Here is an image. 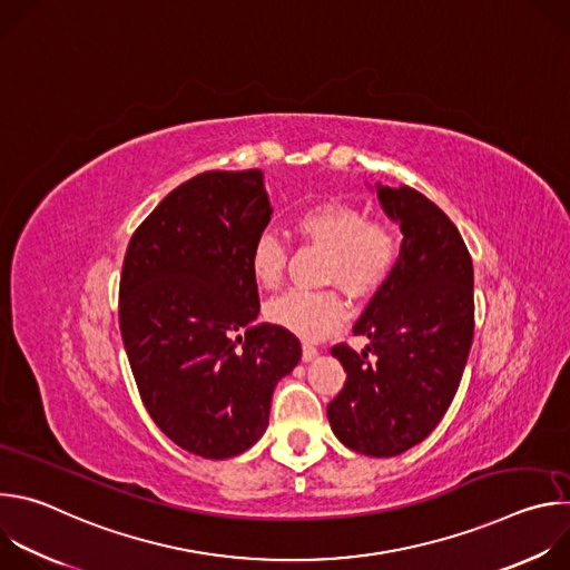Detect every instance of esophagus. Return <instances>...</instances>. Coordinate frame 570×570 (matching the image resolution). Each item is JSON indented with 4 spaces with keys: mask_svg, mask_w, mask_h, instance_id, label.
<instances>
[{
    "mask_svg": "<svg viewBox=\"0 0 570 570\" xmlns=\"http://www.w3.org/2000/svg\"><path fill=\"white\" fill-rule=\"evenodd\" d=\"M315 356H317V350H315L313 345H304V347H302V361H304V363L313 361Z\"/></svg>",
    "mask_w": 570,
    "mask_h": 570,
    "instance_id": "34e87169",
    "label": "esophagus"
}]
</instances>
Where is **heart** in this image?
<instances>
[{"label":"heart","mask_w":570,"mask_h":570,"mask_svg":"<svg viewBox=\"0 0 570 570\" xmlns=\"http://www.w3.org/2000/svg\"><path fill=\"white\" fill-rule=\"evenodd\" d=\"M295 234L324 250L322 282L338 284L347 295L365 299L379 293L396 268L401 240L383 218L352 200H317L293 216ZM250 273L264 288H277L284 279L288 250L284 243L262 232L250 246ZM268 322L302 341H322L336 334L347 320V304L338 291H288L264 308Z\"/></svg>","instance_id":"b5f03b06"}]
</instances>
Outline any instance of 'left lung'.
<instances>
[{"instance_id": "left-lung-1", "label": "left lung", "mask_w": 570, "mask_h": 570, "mask_svg": "<svg viewBox=\"0 0 570 570\" xmlns=\"http://www.w3.org/2000/svg\"><path fill=\"white\" fill-rule=\"evenodd\" d=\"M403 232L399 262L354 324L370 345L332 347L347 379L327 405L336 438L390 458L420 444L458 392L473 338V264L453 220L411 187H379Z\"/></svg>"}]
</instances>
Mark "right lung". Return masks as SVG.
<instances>
[{
  "instance_id": "obj_1",
  "label": "right lung",
  "mask_w": 570,
  "mask_h": 570,
  "mask_svg": "<svg viewBox=\"0 0 570 570\" xmlns=\"http://www.w3.org/2000/svg\"><path fill=\"white\" fill-rule=\"evenodd\" d=\"M271 212L259 169L205 171L144 218L124 257L119 330L139 396L161 433L209 460L264 435L273 390L302 356L291 332L253 324L248 257Z\"/></svg>"
}]
</instances>
